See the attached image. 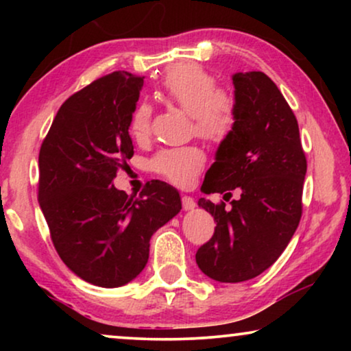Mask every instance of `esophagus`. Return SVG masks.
Here are the masks:
<instances>
[{"instance_id": "1", "label": "esophagus", "mask_w": 351, "mask_h": 351, "mask_svg": "<svg viewBox=\"0 0 351 351\" xmlns=\"http://www.w3.org/2000/svg\"><path fill=\"white\" fill-rule=\"evenodd\" d=\"M195 206H196V203L191 196H186V195L182 196V208H184V210L195 209Z\"/></svg>"}]
</instances>
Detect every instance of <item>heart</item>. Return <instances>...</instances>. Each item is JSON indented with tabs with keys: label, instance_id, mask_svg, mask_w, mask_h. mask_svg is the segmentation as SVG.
Instances as JSON below:
<instances>
[{
	"label": "heart",
	"instance_id": "1",
	"mask_svg": "<svg viewBox=\"0 0 351 351\" xmlns=\"http://www.w3.org/2000/svg\"><path fill=\"white\" fill-rule=\"evenodd\" d=\"M158 94L180 107L193 119L195 131L209 142H222L237 124V102L227 90L219 89L213 75L195 64H179L162 76ZM152 107L141 104L131 118V136L143 141L150 134ZM206 156L198 147L161 150L150 166L172 184L190 185L204 166Z\"/></svg>",
	"mask_w": 351,
	"mask_h": 351
}]
</instances>
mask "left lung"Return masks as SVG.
<instances>
[{
  "label": "left lung",
  "instance_id": "obj_1",
  "mask_svg": "<svg viewBox=\"0 0 351 351\" xmlns=\"http://www.w3.org/2000/svg\"><path fill=\"white\" fill-rule=\"evenodd\" d=\"M237 124L206 172V195L239 191L232 209L198 204L217 222L196 252L199 270L220 282L252 280L278 261L302 217L306 158L299 124L278 86L262 71L234 73ZM223 196V198H225Z\"/></svg>",
  "mask_w": 351,
  "mask_h": 351
}]
</instances>
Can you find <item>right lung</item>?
<instances>
[{"label":"right lung","mask_w":351,"mask_h":351,"mask_svg":"<svg viewBox=\"0 0 351 351\" xmlns=\"http://www.w3.org/2000/svg\"><path fill=\"white\" fill-rule=\"evenodd\" d=\"M143 76L113 71L62 104L40 150L38 201L62 261L100 287L132 281L148 262L150 238L180 213L179 191L148 182L141 195L114 189L134 155L129 126Z\"/></svg>","instance_id":"right-lung-1"}]
</instances>
